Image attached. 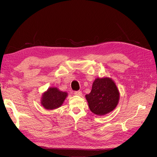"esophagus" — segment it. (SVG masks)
<instances>
[{
    "instance_id": "1",
    "label": "esophagus",
    "mask_w": 157,
    "mask_h": 157,
    "mask_svg": "<svg viewBox=\"0 0 157 157\" xmlns=\"http://www.w3.org/2000/svg\"><path fill=\"white\" fill-rule=\"evenodd\" d=\"M74 94H75V95H76V96H79V97H81L82 94L81 91H75Z\"/></svg>"
}]
</instances>
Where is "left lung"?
<instances>
[{
	"label": "left lung",
	"mask_w": 157,
	"mask_h": 157,
	"mask_svg": "<svg viewBox=\"0 0 157 157\" xmlns=\"http://www.w3.org/2000/svg\"><path fill=\"white\" fill-rule=\"evenodd\" d=\"M86 99L92 113L102 116L110 113L117 107L120 93L115 82L111 78H97L92 90L86 94Z\"/></svg>",
	"instance_id": "8db88e82"
}]
</instances>
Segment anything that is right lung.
Returning <instances> with one entry per match:
<instances>
[{"mask_svg": "<svg viewBox=\"0 0 157 157\" xmlns=\"http://www.w3.org/2000/svg\"><path fill=\"white\" fill-rule=\"evenodd\" d=\"M68 93L60 90L56 87H50L42 94L40 103L47 110H53L62 106Z\"/></svg>", "mask_w": 157, "mask_h": 157, "instance_id": "right-lung-1", "label": "right lung"}]
</instances>
